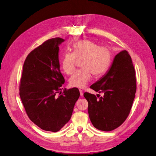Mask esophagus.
I'll use <instances>...</instances> for the list:
<instances>
[{"instance_id":"esophagus-1","label":"esophagus","mask_w":156,"mask_h":156,"mask_svg":"<svg viewBox=\"0 0 156 156\" xmlns=\"http://www.w3.org/2000/svg\"><path fill=\"white\" fill-rule=\"evenodd\" d=\"M79 92H80V96H83V90H79Z\"/></svg>"}]
</instances>
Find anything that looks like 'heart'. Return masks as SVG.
Listing matches in <instances>:
<instances>
[{"mask_svg": "<svg viewBox=\"0 0 156 156\" xmlns=\"http://www.w3.org/2000/svg\"><path fill=\"white\" fill-rule=\"evenodd\" d=\"M73 53H66L61 60V66L65 73L72 74L76 67L77 60H82L81 69L69 78V85L84 88L90 81L92 73L96 77L104 74L109 67L111 54L109 49L100 46L88 40H80L72 47Z\"/></svg>", "mask_w": 156, "mask_h": 156, "instance_id": "b5f03b06", "label": "heart"}]
</instances>
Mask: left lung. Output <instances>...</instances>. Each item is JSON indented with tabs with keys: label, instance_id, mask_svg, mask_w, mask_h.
<instances>
[{
	"label": "left lung",
	"instance_id": "obj_1",
	"mask_svg": "<svg viewBox=\"0 0 156 156\" xmlns=\"http://www.w3.org/2000/svg\"><path fill=\"white\" fill-rule=\"evenodd\" d=\"M90 88L104 96L84 93L88 111L96 129L110 131L124 123L128 116L136 90L135 71L131 56L124 50L117 54L108 72Z\"/></svg>",
	"mask_w": 156,
	"mask_h": 156
}]
</instances>
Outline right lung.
Listing matches in <instances>:
<instances>
[{
  "label": "right lung",
  "instance_id": "add662e5",
  "mask_svg": "<svg viewBox=\"0 0 156 156\" xmlns=\"http://www.w3.org/2000/svg\"><path fill=\"white\" fill-rule=\"evenodd\" d=\"M64 41L60 37L49 39L32 51L23 64L20 84L28 116L41 129L52 132L68 123L80 96L77 88L60 92L65 80L60 70L58 45Z\"/></svg>",
  "mask_w": 156,
  "mask_h": 156
}]
</instances>
